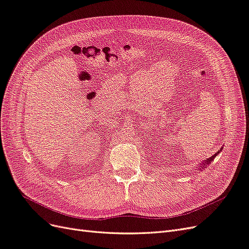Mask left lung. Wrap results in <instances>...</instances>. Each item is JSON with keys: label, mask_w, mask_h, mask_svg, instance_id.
Listing matches in <instances>:
<instances>
[{"label": "left lung", "mask_w": 249, "mask_h": 249, "mask_svg": "<svg viewBox=\"0 0 249 249\" xmlns=\"http://www.w3.org/2000/svg\"><path fill=\"white\" fill-rule=\"evenodd\" d=\"M218 154H219V152H218V153H216V154H215L214 156H212V157H211V158H209V159H207V160L205 161V163H203V164H201V166H200V167L202 168V167H203V165H208V164H210L211 162H212V161L214 160V158H215V157H216V156H217Z\"/></svg>", "instance_id": "obj_1"}]
</instances>
